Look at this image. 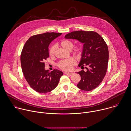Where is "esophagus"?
Masks as SVG:
<instances>
[{
  "label": "esophagus",
  "mask_w": 131,
  "mask_h": 131,
  "mask_svg": "<svg viewBox=\"0 0 131 131\" xmlns=\"http://www.w3.org/2000/svg\"><path fill=\"white\" fill-rule=\"evenodd\" d=\"M64 74L66 75H69V76H72L73 75V73H68V72H65Z\"/></svg>",
  "instance_id": "esophagus-1"
}]
</instances>
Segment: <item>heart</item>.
<instances>
[{"label":"heart","instance_id":"obj_1","mask_svg":"<svg viewBox=\"0 0 131 131\" xmlns=\"http://www.w3.org/2000/svg\"><path fill=\"white\" fill-rule=\"evenodd\" d=\"M60 46L67 51H72V54L76 56H80L82 54L83 51V47L81 44H77L73 46V42L68 39H64L60 41ZM56 51L55 45L52 46L49 50V55L50 57H53ZM75 64V61L73 59H69L60 61L58 64V67L61 70L65 71H71L73 67Z\"/></svg>","mask_w":131,"mask_h":131}]
</instances>
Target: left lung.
I'll list each match as a JSON object with an SVG mask.
<instances>
[{"label":"left lung","mask_w":131,"mask_h":131,"mask_svg":"<svg viewBox=\"0 0 131 131\" xmlns=\"http://www.w3.org/2000/svg\"><path fill=\"white\" fill-rule=\"evenodd\" d=\"M64 37L84 43L79 67L82 69L85 67L86 71L77 73L81 76L77 87L85 91L95 89L102 82L107 70L109 51L106 43L99 34L93 31H73Z\"/></svg>","instance_id":"obj_1"}]
</instances>
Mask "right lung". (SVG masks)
<instances>
[{"label": "right lung", "mask_w": 131, "mask_h": 131, "mask_svg": "<svg viewBox=\"0 0 131 131\" xmlns=\"http://www.w3.org/2000/svg\"><path fill=\"white\" fill-rule=\"evenodd\" d=\"M62 33L46 32L34 35L24 44L21 54V64L24 76L36 91L46 93L57 86L63 73L58 70L51 72L45 70L44 61L49 57L50 43Z\"/></svg>", "instance_id": "obj_1"}]
</instances>
